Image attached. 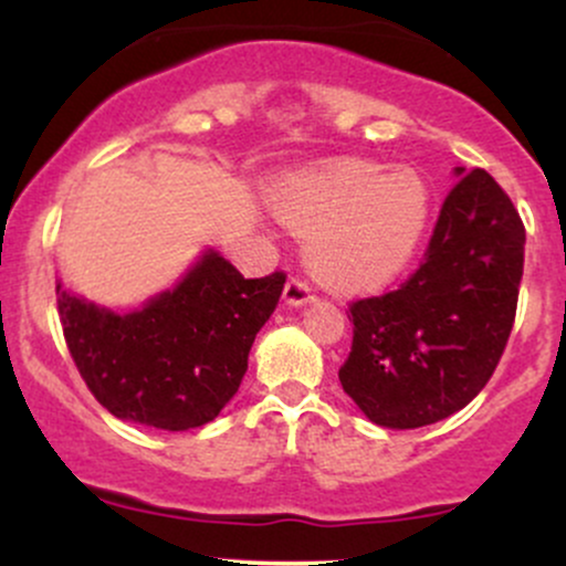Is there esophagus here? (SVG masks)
<instances>
[{"label": "esophagus", "mask_w": 566, "mask_h": 566, "mask_svg": "<svg viewBox=\"0 0 566 566\" xmlns=\"http://www.w3.org/2000/svg\"><path fill=\"white\" fill-rule=\"evenodd\" d=\"M311 301H314V295H311V287L303 282V279H290V282L284 284V303L287 305L301 308V305Z\"/></svg>", "instance_id": "obj_1"}]
</instances>
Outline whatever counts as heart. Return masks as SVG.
I'll return each mask as SVG.
<instances>
[{"label": "heart", "instance_id": "heart-1", "mask_svg": "<svg viewBox=\"0 0 566 566\" xmlns=\"http://www.w3.org/2000/svg\"><path fill=\"white\" fill-rule=\"evenodd\" d=\"M271 207L292 231L311 233L305 258L322 284L369 292L394 282L418 255L431 188L412 167L382 172L369 161H337L284 178Z\"/></svg>", "mask_w": 566, "mask_h": 566}]
</instances>
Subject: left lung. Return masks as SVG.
Wrapping results in <instances>:
<instances>
[{"label": "left lung", "instance_id": "1", "mask_svg": "<svg viewBox=\"0 0 566 566\" xmlns=\"http://www.w3.org/2000/svg\"><path fill=\"white\" fill-rule=\"evenodd\" d=\"M426 261L399 290L350 305L343 391L375 426L420 428L463 409L495 373L524 271V223L490 172L454 167Z\"/></svg>", "mask_w": 566, "mask_h": 566}]
</instances>
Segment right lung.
<instances>
[{"label": "right lung", "mask_w": 566, "mask_h": 566, "mask_svg": "<svg viewBox=\"0 0 566 566\" xmlns=\"http://www.w3.org/2000/svg\"><path fill=\"white\" fill-rule=\"evenodd\" d=\"M282 290V271L244 279L212 247L170 290L122 314L55 287L63 335L95 399L114 418L159 431L218 418Z\"/></svg>", "instance_id": "obj_1"}]
</instances>
